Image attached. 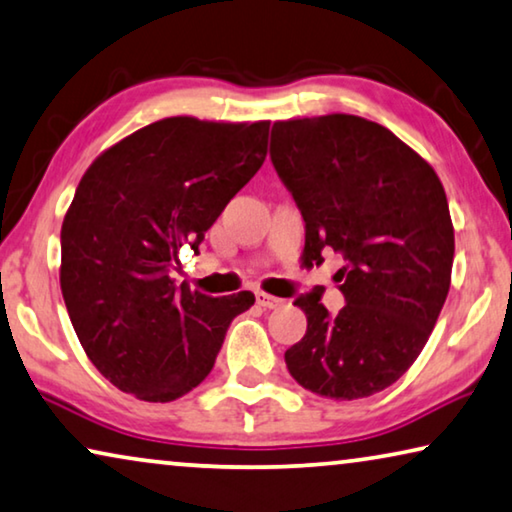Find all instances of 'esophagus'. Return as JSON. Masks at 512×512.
<instances>
[{"label": "esophagus", "mask_w": 512, "mask_h": 512, "mask_svg": "<svg viewBox=\"0 0 512 512\" xmlns=\"http://www.w3.org/2000/svg\"><path fill=\"white\" fill-rule=\"evenodd\" d=\"M255 299H257V305H262L264 310H273V308H280L282 303V299H278V296H271V294H266V292H257L255 294Z\"/></svg>", "instance_id": "obj_1"}]
</instances>
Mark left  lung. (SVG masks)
<instances>
[{"label": "left lung", "instance_id": "left-lung-1", "mask_svg": "<svg viewBox=\"0 0 512 512\" xmlns=\"http://www.w3.org/2000/svg\"><path fill=\"white\" fill-rule=\"evenodd\" d=\"M271 163L305 223V257L335 250L345 266L338 315L301 294L308 329L285 352L303 388L370 398L423 352L451 287L455 236L444 186L388 128L354 114L278 121Z\"/></svg>", "mask_w": 512, "mask_h": 512}]
</instances>
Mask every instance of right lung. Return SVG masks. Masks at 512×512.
Listing matches in <instances>:
<instances>
[{
  "mask_svg": "<svg viewBox=\"0 0 512 512\" xmlns=\"http://www.w3.org/2000/svg\"><path fill=\"white\" fill-rule=\"evenodd\" d=\"M269 121H156L91 163L61 225V294L89 361L119 391L172 402L216 363L255 294L174 287L179 250L197 253L266 158Z\"/></svg>",
  "mask_w": 512,
  "mask_h": 512,
  "instance_id": "1",
  "label": "right lung"
}]
</instances>
